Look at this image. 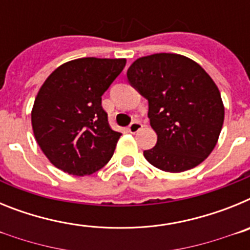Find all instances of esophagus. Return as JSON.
Wrapping results in <instances>:
<instances>
[{
	"label": "esophagus",
	"instance_id": "1",
	"mask_svg": "<svg viewBox=\"0 0 250 250\" xmlns=\"http://www.w3.org/2000/svg\"><path fill=\"white\" fill-rule=\"evenodd\" d=\"M141 127H143V124H141L140 121H132L129 125V131L131 132V134H135V132H138Z\"/></svg>",
	"mask_w": 250,
	"mask_h": 250
}]
</instances>
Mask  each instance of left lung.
<instances>
[{
    "label": "left lung",
    "instance_id": "1",
    "mask_svg": "<svg viewBox=\"0 0 250 250\" xmlns=\"http://www.w3.org/2000/svg\"><path fill=\"white\" fill-rule=\"evenodd\" d=\"M127 80L149 103L156 145L145 150L150 164L182 173L205 160L224 123L219 89L204 68L178 54H154L132 62Z\"/></svg>",
    "mask_w": 250,
    "mask_h": 250
}]
</instances>
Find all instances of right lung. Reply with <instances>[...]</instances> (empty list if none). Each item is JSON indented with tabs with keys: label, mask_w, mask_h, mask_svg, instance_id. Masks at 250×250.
<instances>
[{
	"label": "right lung",
	"mask_w": 250,
	"mask_h": 250,
	"mask_svg": "<svg viewBox=\"0 0 250 250\" xmlns=\"http://www.w3.org/2000/svg\"><path fill=\"white\" fill-rule=\"evenodd\" d=\"M125 63V59L72 60L41 86L31 123L37 144L57 169L85 176L109 163L121 134L110 127L101 96Z\"/></svg>",
	"instance_id": "1"
}]
</instances>
